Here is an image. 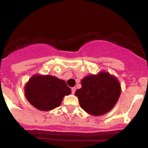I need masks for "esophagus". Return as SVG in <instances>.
<instances>
[{
    "label": "esophagus",
    "instance_id": "esophagus-1",
    "mask_svg": "<svg viewBox=\"0 0 148 148\" xmlns=\"http://www.w3.org/2000/svg\"><path fill=\"white\" fill-rule=\"evenodd\" d=\"M71 90H72V93L74 94V93H75V87H72Z\"/></svg>",
    "mask_w": 148,
    "mask_h": 148
}]
</instances>
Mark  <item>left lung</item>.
I'll use <instances>...</instances> for the list:
<instances>
[{
	"label": "left lung",
	"instance_id": "left-lung-1",
	"mask_svg": "<svg viewBox=\"0 0 148 148\" xmlns=\"http://www.w3.org/2000/svg\"><path fill=\"white\" fill-rule=\"evenodd\" d=\"M82 88L75 91L81 108L92 116H101L113 109L121 94L118 79L107 72L84 77Z\"/></svg>",
	"mask_w": 148,
	"mask_h": 148
}]
</instances>
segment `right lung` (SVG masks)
<instances>
[{"instance_id":"add662e5","label":"right lung","mask_w":148,"mask_h":148,"mask_svg":"<svg viewBox=\"0 0 148 148\" xmlns=\"http://www.w3.org/2000/svg\"><path fill=\"white\" fill-rule=\"evenodd\" d=\"M24 91L29 102L41 111L58 108L65 95L71 93V89L64 81L48 75H34L26 84Z\"/></svg>"}]
</instances>
